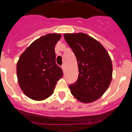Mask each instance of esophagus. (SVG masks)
Segmentation results:
<instances>
[{"instance_id":"esophagus-1","label":"esophagus","mask_w":132,"mask_h":132,"mask_svg":"<svg viewBox=\"0 0 132 132\" xmlns=\"http://www.w3.org/2000/svg\"><path fill=\"white\" fill-rule=\"evenodd\" d=\"M65 68H66V66H65V65L64 64H63L62 66V69L63 71H65Z\"/></svg>"}]
</instances>
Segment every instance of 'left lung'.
I'll use <instances>...</instances> for the list:
<instances>
[{"mask_svg": "<svg viewBox=\"0 0 132 132\" xmlns=\"http://www.w3.org/2000/svg\"><path fill=\"white\" fill-rule=\"evenodd\" d=\"M76 56L78 79L69 88L74 97L83 103L99 99L112 80V65L109 53L97 40L84 33L64 35Z\"/></svg>", "mask_w": 132, "mask_h": 132, "instance_id": "left-lung-1", "label": "left lung"}]
</instances>
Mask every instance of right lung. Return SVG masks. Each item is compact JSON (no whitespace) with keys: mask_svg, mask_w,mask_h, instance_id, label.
<instances>
[{"mask_svg":"<svg viewBox=\"0 0 132 132\" xmlns=\"http://www.w3.org/2000/svg\"><path fill=\"white\" fill-rule=\"evenodd\" d=\"M62 35L48 34L33 42L17 63L18 83L22 92L34 100L51 96L57 81L63 75L55 62V46Z\"/></svg>","mask_w":132,"mask_h":132,"instance_id":"right-lung-1","label":"right lung"}]
</instances>
